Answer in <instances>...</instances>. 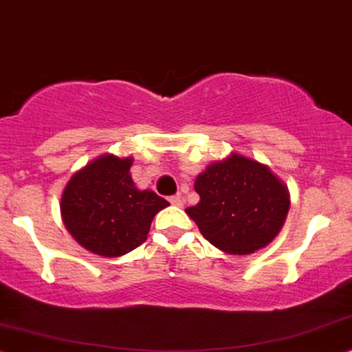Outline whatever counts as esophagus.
<instances>
[{"instance_id":"1","label":"esophagus","mask_w":352,"mask_h":352,"mask_svg":"<svg viewBox=\"0 0 352 352\" xmlns=\"http://www.w3.org/2000/svg\"><path fill=\"white\" fill-rule=\"evenodd\" d=\"M169 201V204H171V206H175V207H183V199H181L179 196H171L168 199Z\"/></svg>"}]
</instances>
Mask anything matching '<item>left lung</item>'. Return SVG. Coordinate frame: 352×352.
Listing matches in <instances>:
<instances>
[{
    "label": "left lung",
    "instance_id": "left-lung-1",
    "mask_svg": "<svg viewBox=\"0 0 352 352\" xmlns=\"http://www.w3.org/2000/svg\"><path fill=\"white\" fill-rule=\"evenodd\" d=\"M201 197L188 207L202 236L230 254H250L274 240L289 212L285 186L264 164L240 155L197 176Z\"/></svg>",
    "mask_w": 352,
    "mask_h": 352
}]
</instances>
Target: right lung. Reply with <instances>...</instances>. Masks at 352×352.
<instances>
[{"label":"right lung","instance_id":"1","mask_svg":"<svg viewBox=\"0 0 352 352\" xmlns=\"http://www.w3.org/2000/svg\"><path fill=\"white\" fill-rule=\"evenodd\" d=\"M130 166L132 158L101 156L78 171L63 190V222L91 253L114 258L138 248L153 217L169 206L153 190H138Z\"/></svg>","mask_w":352,"mask_h":352}]
</instances>
